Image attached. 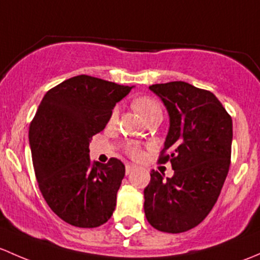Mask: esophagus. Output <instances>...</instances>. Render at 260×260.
Here are the masks:
<instances>
[{
  "label": "esophagus",
  "mask_w": 260,
  "mask_h": 260,
  "mask_svg": "<svg viewBox=\"0 0 260 260\" xmlns=\"http://www.w3.org/2000/svg\"><path fill=\"white\" fill-rule=\"evenodd\" d=\"M134 169H135V167L131 164H126L125 165V173H126V175H129L130 173H133Z\"/></svg>",
  "instance_id": "34e87169"
}]
</instances>
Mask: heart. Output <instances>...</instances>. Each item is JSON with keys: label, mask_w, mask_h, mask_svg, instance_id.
<instances>
[{"label": "heart", "mask_w": 260, "mask_h": 260, "mask_svg": "<svg viewBox=\"0 0 260 260\" xmlns=\"http://www.w3.org/2000/svg\"><path fill=\"white\" fill-rule=\"evenodd\" d=\"M133 105L134 108H135V110L140 114L141 117H143L144 121H146V120H148L150 116H152V115L161 114V106H160V104L157 103L155 99L150 98V96H141V98H138L135 101H134ZM117 114H119L117 109H114V110L111 111V115H110L111 122L116 119ZM126 151L130 156L138 157L139 155H140L141 149L138 144H130V145H127Z\"/></svg>", "instance_id": "1"}]
</instances>
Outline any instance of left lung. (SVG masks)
<instances>
[{"label": "left lung", "mask_w": 260, "mask_h": 260, "mask_svg": "<svg viewBox=\"0 0 260 260\" xmlns=\"http://www.w3.org/2000/svg\"><path fill=\"white\" fill-rule=\"evenodd\" d=\"M149 89L169 114V131L157 161H170L174 175L164 179L151 170L144 210L150 225L176 234L199 225L218 200L230 167L233 121L210 91L184 81Z\"/></svg>", "instance_id": "obj_1"}]
</instances>
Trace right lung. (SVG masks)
Returning <instances> with one entry per match:
<instances>
[{"label": "right lung", "mask_w": 260, "mask_h": 260, "mask_svg": "<svg viewBox=\"0 0 260 260\" xmlns=\"http://www.w3.org/2000/svg\"><path fill=\"white\" fill-rule=\"evenodd\" d=\"M133 86L79 75L46 92L31 121L32 162L51 210L77 228H96L111 218L125 165L90 160V141L105 129L114 106Z\"/></svg>", "instance_id": "add662e5"}]
</instances>
